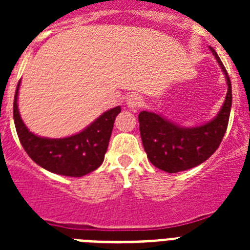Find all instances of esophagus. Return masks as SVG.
<instances>
[{"mask_svg": "<svg viewBox=\"0 0 250 250\" xmlns=\"http://www.w3.org/2000/svg\"><path fill=\"white\" fill-rule=\"evenodd\" d=\"M126 105L130 109H139L144 105V99L139 94H130L126 98Z\"/></svg>", "mask_w": 250, "mask_h": 250, "instance_id": "esophagus-1", "label": "esophagus"}]
</instances>
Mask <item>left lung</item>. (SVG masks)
I'll return each instance as SVG.
<instances>
[{"label": "left lung", "mask_w": 250, "mask_h": 250, "mask_svg": "<svg viewBox=\"0 0 250 250\" xmlns=\"http://www.w3.org/2000/svg\"><path fill=\"white\" fill-rule=\"evenodd\" d=\"M210 48L225 75L228 91L220 111L213 120L200 126L184 127L151 111L139 114V127L147 159L154 167L167 173H178L202 164L219 147L231 107V83L214 48Z\"/></svg>", "instance_id": "1"}]
</instances>
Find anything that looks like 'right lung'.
<instances>
[{
    "label": "right lung",
    "instance_id": "right-lung-1",
    "mask_svg": "<svg viewBox=\"0 0 250 250\" xmlns=\"http://www.w3.org/2000/svg\"><path fill=\"white\" fill-rule=\"evenodd\" d=\"M20 80L13 100V120L21 145L27 155L43 169L65 176H80L91 173L103 164L105 152L120 106L100 115L83 131L61 139L41 138L31 132L19 111Z\"/></svg>",
    "mask_w": 250,
    "mask_h": 250
}]
</instances>
